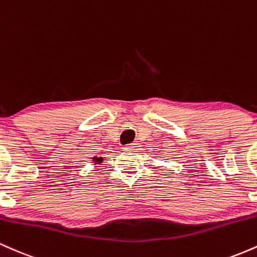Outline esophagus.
Listing matches in <instances>:
<instances>
[{
	"instance_id": "34e87169",
	"label": "esophagus",
	"mask_w": 257,
	"mask_h": 257,
	"mask_svg": "<svg viewBox=\"0 0 257 257\" xmlns=\"http://www.w3.org/2000/svg\"><path fill=\"white\" fill-rule=\"evenodd\" d=\"M137 147H138L137 143L128 144V145L124 146V151H134V150H137Z\"/></svg>"
}]
</instances>
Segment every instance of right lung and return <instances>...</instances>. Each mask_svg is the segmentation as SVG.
<instances>
[{
	"mask_svg": "<svg viewBox=\"0 0 257 257\" xmlns=\"http://www.w3.org/2000/svg\"><path fill=\"white\" fill-rule=\"evenodd\" d=\"M94 159V162H95V163H101V162H102V158L101 157H94L93 158Z\"/></svg>",
	"mask_w": 257,
	"mask_h": 257,
	"instance_id": "add662e5",
	"label": "right lung"
}]
</instances>
